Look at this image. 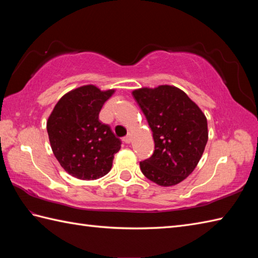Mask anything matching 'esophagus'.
I'll use <instances>...</instances> for the list:
<instances>
[{
	"instance_id": "obj_1",
	"label": "esophagus",
	"mask_w": 258,
	"mask_h": 258,
	"mask_svg": "<svg viewBox=\"0 0 258 258\" xmlns=\"http://www.w3.org/2000/svg\"><path fill=\"white\" fill-rule=\"evenodd\" d=\"M123 142H124V143H126V144H130L131 142H132V134L128 133L127 135H126L125 138L123 139Z\"/></svg>"
}]
</instances>
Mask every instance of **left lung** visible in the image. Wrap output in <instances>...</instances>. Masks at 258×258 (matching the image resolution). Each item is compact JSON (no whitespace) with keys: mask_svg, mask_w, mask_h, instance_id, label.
Returning a JSON list of instances; mask_svg holds the SVG:
<instances>
[{"mask_svg":"<svg viewBox=\"0 0 258 258\" xmlns=\"http://www.w3.org/2000/svg\"><path fill=\"white\" fill-rule=\"evenodd\" d=\"M153 132L155 150L141 162V171L160 186H173L189 176L208 140L202 109L176 86L142 87L132 92Z\"/></svg>","mask_w":258,"mask_h":258,"instance_id":"left-lung-1","label":"left lung"}]
</instances>
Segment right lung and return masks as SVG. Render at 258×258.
Listing matches in <instances>:
<instances>
[{
  "mask_svg": "<svg viewBox=\"0 0 258 258\" xmlns=\"http://www.w3.org/2000/svg\"><path fill=\"white\" fill-rule=\"evenodd\" d=\"M114 92L92 84L80 86L59 98L48 116L46 130L53 154L76 178L97 179L111 171L120 141L100 122L98 114Z\"/></svg>",
  "mask_w": 258,
  "mask_h": 258,
  "instance_id": "right-lung-1",
  "label": "right lung"
}]
</instances>
